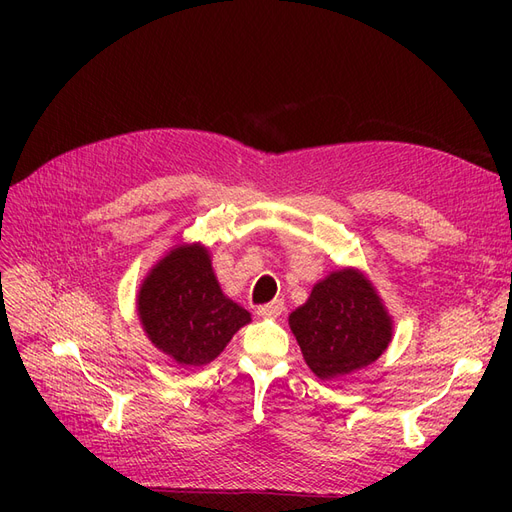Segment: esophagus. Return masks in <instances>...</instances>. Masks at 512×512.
I'll use <instances>...</instances> for the list:
<instances>
[{
  "label": "esophagus",
  "instance_id": "34e87169",
  "mask_svg": "<svg viewBox=\"0 0 512 512\" xmlns=\"http://www.w3.org/2000/svg\"><path fill=\"white\" fill-rule=\"evenodd\" d=\"M282 314H284V301L282 299H275V301H271L267 305H260L258 307V316H262V318H277V316H282Z\"/></svg>",
  "mask_w": 512,
  "mask_h": 512
}]
</instances>
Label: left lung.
<instances>
[{
    "instance_id": "left-lung-1",
    "label": "left lung",
    "mask_w": 512,
    "mask_h": 512,
    "mask_svg": "<svg viewBox=\"0 0 512 512\" xmlns=\"http://www.w3.org/2000/svg\"><path fill=\"white\" fill-rule=\"evenodd\" d=\"M288 324L320 380L342 378L378 361L393 337L382 299L356 269H339L320 280Z\"/></svg>"
}]
</instances>
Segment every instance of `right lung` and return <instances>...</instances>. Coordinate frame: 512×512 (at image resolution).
<instances>
[{"instance_id": "right-lung-1", "label": "right lung", "mask_w": 512, "mask_h": 512, "mask_svg": "<svg viewBox=\"0 0 512 512\" xmlns=\"http://www.w3.org/2000/svg\"><path fill=\"white\" fill-rule=\"evenodd\" d=\"M138 318L151 344L183 367L213 359L250 312L222 292L205 245H175L143 280L136 297Z\"/></svg>"}]
</instances>
